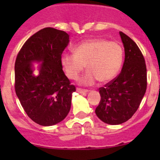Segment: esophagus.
Returning a JSON list of instances; mask_svg holds the SVG:
<instances>
[{
    "label": "esophagus",
    "instance_id": "obj_1",
    "mask_svg": "<svg viewBox=\"0 0 160 160\" xmlns=\"http://www.w3.org/2000/svg\"><path fill=\"white\" fill-rule=\"evenodd\" d=\"M77 91L80 93H88V90H85V89H82V88H77Z\"/></svg>",
    "mask_w": 160,
    "mask_h": 160
}]
</instances>
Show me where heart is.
<instances>
[{
    "label": "heart",
    "instance_id": "heart-1",
    "mask_svg": "<svg viewBox=\"0 0 160 160\" xmlns=\"http://www.w3.org/2000/svg\"><path fill=\"white\" fill-rule=\"evenodd\" d=\"M73 52L74 54L62 55L61 63L71 80H77L87 65L88 71L81 81L85 85L93 84L97 80L109 82L122 68L123 49L115 42L92 38L76 46Z\"/></svg>",
    "mask_w": 160,
    "mask_h": 160
}]
</instances>
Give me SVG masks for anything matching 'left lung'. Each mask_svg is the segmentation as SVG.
Instances as JSON below:
<instances>
[{"label": "left lung", "instance_id": "8db88e82", "mask_svg": "<svg viewBox=\"0 0 160 160\" xmlns=\"http://www.w3.org/2000/svg\"><path fill=\"white\" fill-rule=\"evenodd\" d=\"M125 48V62L120 73L99 88L101 101L95 113L104 123L120 125L138 110L147 88L144 56L136 43L119 32Z\"/></svg>", "mask_w": 160, "mask_h": 160}]
</instances>
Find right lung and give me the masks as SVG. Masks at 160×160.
Segmentation results:
<instances>
[{"mask_svg":"<svg viewBox=\"0 0 160 160\" xmlns=\"http://www.w3.org/2000/svg\"><path fill=\"white\" fill-rule=\"evenodd\" d=\"M64 31L45 28L22 46L14 64V89L28 117L42 126L63 120L71 107L74 85L62 70V53L70 42ZM41 62L38 74L32 62Z\"/></svg>","mask_w":160,"mask_h":160,"instance_id":"add662e5","label":"right lung"}]
</instances>
